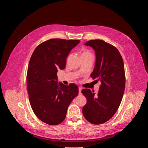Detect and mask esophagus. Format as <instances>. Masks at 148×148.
<instances>
[{"label": "esophagus", "mask_w": 148, "mask_h": 148, "mask_svg": "<svg viewBox=\"0 0 148 148\" xmlns=\"http://www.w3.org/2000/svg\"><path fill=\"white\" fill-rule=\"evenodd\" d=\"M78 90H79V95H81V90H82V88H81V87H79Z\"/></svg>", "instance_id": "34e87169"}]
</instances>
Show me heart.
<instances>
[{"mask_svg": "<svg viewBox=\"0 0 148 148\" xmlns=\"http://www.w3.org/2000/svg\"><path fill=\"white\" fill-rule=\"evenodd\" d=\"M92 56V55L90 52H88L87 51H84L82 52L81 56Z\"/></svg>", "mask_w": 148, "mask_h": 148, "instance_id": "heart-1", "label": "heart"}]
</instances>
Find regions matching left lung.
Instances as JSON below:
<instances>
[{
  "label": "left lung",
  "mask_w": 148,
  "mask_h": 148,
  "mask_svg": "<svg viewBox=\"0 0 148 148\" xmlns=\"http://www.w3.org/2000/svg\"><path fill=\"white\" fill-rule=\"evenodd\" d=\"M95 53V64L91 77L99 81L97 95L90 89H83L82 94L87 102L82 114L90 123H103L110 120L118 110L125 86L123 61L118 50L101 40H91L84 44Z\"/></svg>",
  "instance_id": "obj_1"
}]
</instances>
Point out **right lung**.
<instances>
[{"label":"right lung","instance_id":"obj_1","mask_svg":"<svg viewBox=\"0 0 148 148\" xmlns=\"http://www.w3.org/2000/svg\"><path fill=\"white\" fill-rule=\"evenodd\" d=\"M80 42L77 40L53 38L38 45L29 61L27 87L32 108L43 122L56 125L64 120L68 107L78 94L74 84L58 82V69L66 66L70 51Z\"/></svg>","mask_w":148,"mask_h":148}]
</instances>
